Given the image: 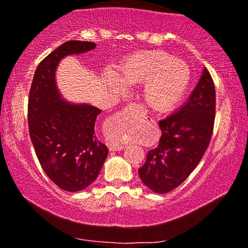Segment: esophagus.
Here are the masks:
<instances>
[{"label": "esophagus", "instance_id": "34e87169", "mask_svg": "<svg viewBox=\"0 0 248 248\" xmlns=\"http://www.w3.org/2000/svg\"><path fill=\"white\" fill-rule=\"evenodd\" d=\"M138 111H139V113H141V115L145 114V111L142 109L141 107L138 108ZM108 149H109L110 151H120V150H123L124 145L118 144V143H114V142H110V143H108Z\"/></svg>", "mask_w": 248, "mask_h": 248}]
</instances>
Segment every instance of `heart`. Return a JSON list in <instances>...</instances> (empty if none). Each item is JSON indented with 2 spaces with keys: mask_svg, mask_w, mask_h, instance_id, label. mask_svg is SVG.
Returning a JSON list of instances; mask_svg holds the SVG:
<instances>
[{
  "mask_svg": "<svg viewBox=\"0 0 248 248\" xmlns=\"http://www.w3.org/2000/svg\"><path fill=\"white\" fill-rule=\"evenodd\" d=\"M116 80L124 87L143 85L144 104L158 113L171 110L183 99L191 82V69L185 61L162 50L137 53L125 60L115 72ZM109 86L117 88L110 78ZM114 140L125 142L123 132L114 131Z\"/></svg>",
  "mask_w": 248,
  "mask_h": 248,
  "instance_id": "obj_1",
  "label": "heart"
}]
</instances>
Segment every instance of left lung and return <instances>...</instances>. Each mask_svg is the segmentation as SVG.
<instances>
[{"label": "left lung", "instance_id": "1", "mask_svg": "<svg viewBox=\"0 0 248 248\" xmlns=\"http://www.w3.org/2000/svg\"><path fill=\"white\" fill-rule=\"evenodd\" d=\"M215 114V83L209 71L203 69L187 101L159 122L161 138L158 147L148 152L145 164L139 168V176L147 187L165 194L188 177L211 140Z\"/></svg>", "mask_w": 248, "mask_h": 248}]
</instances>
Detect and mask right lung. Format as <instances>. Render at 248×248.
Here are the masks:
<instances>
[{
    "instance_id": "right-lung-1",
    "label": "right lung",
    "mask_w": 248,
    "mask_h": 248,
    "mask_svg": "<svg viewBox=\"0 0 248 248\" xmlns=\"http://www.w3.org/2000/svg\"><path fill=\"white\" fill-rule=\"evenodd\" d=\"M94 48L91 42L62 44L37 66L29 93V134L37 158L50 181L67 192L82 191L98 177L108 149L94 133L101 110L63 99L56 69L64 57Z\"/></svg>"
}]
</instances>
